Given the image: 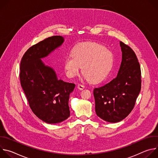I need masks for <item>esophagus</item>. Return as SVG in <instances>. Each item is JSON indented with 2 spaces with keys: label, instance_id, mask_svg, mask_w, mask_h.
<instances>
[{
  "label": "esophagus",
  "instance_id": "obj_1",
  "mask_svg": "<svg viewBox=\"0 0 158 158\" xmlns=\"http://www.w3.org/2000/svg\"><path fill=\"white\" fill-rule=\"evenodd\" d=\"M84 87H85L84 85H82V84H79L77 85V88H78L79 89H80V90L84 89Z\"/></svg>",
  "mask_w": 158,
  "mask_h": 158
}]
</instances>
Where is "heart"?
Wrapping results in <instances>:
<instances>
[{
  "instance_id": "1",
  "label": "heart",
  "mask_w": 158,
  "mask_h": 158,
  "mask_svg": "<svg viewBox=\"0 0 158 158\" xmlns=\"http://www.w3.org/2000/svg\"><path fill=\"white\" fill-rule=\"evenodd\" d=\"M114 64L112 53L102 45L90 43L81 45L67 56L64 69L67 76L74 77L81 67L84 79L92 83L102 82L109 74Z\"/></svg>"
}]
</instances>
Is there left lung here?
Returning a JSON list of instances; mask_svg holds the SVG:
<instances>
[{"instance_id":"8db88e82","label":"left lung","mask_w":158,"mask_h":158,"mask_svg":"<svg viewBox=\"0 0 158 158\" xmlns=\"http://www.w3.org/2000/svg\"><path fill=\"white\" fill-rule=\"evenodd\" d=\"M122 61L118 76L94 89L96 114L109 123H118L133 109L141 88V72L134 51L120 42Z\"/></svg>"}]
</instances>
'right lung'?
<instances>
[{
    "instance_id": "obj_1",
    "label": "right lung",
    "mask_w": 158,
    "mask_h": 158,
    "mask_svg": "<svg viewBox=\"0 0 158 158\" xmlns=\"http://www.w3.org/2000/svg\"><path fill=\"white\" fill-rule=\"evenodd\" d=\"M63 42L60 35L39 42L25 52L20 65V84L29 106L37 118L48 124L59 123L70 116L68 102L75 84L58 79L54 69L41 60Z\"/></svg>"
}]
</instances>
